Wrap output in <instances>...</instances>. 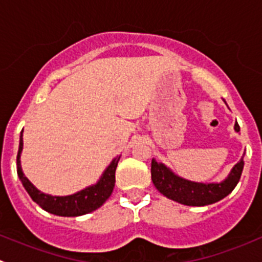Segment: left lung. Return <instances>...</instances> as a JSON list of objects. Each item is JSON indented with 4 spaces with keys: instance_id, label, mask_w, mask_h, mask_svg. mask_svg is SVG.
I'll return each instance as SVG.
<instances>
[{
    "instance_id": "obj_1",
    "label": "left lung",
    "mask_w": 262,
    "mask_h": 262,
    "mask_svg": "<svg viewBox=\"0 0 262 262\" xmlns=\"http://www.w3.org/2000/svg\"><path fill=\"white\" fill-rule=\"evenodd\" d=\"M236 132H239V125L234 124ZM244 157L238 163L232 168L231 173L224 181L219 184H202V182H192L173 175L163 163L156 162L152 160L150 166V175L156 189L165 195L166 198L175 202L181 203L184 205L191 207H204V205L213 204L226 198L232 190L236 187L241 179L242 170H244Z\"/></svg>"
}]
</instances>
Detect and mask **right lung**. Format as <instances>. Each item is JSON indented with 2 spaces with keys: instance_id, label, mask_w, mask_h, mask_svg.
<instances>
[{
  "instance_id": "add662e5",
  "label": "right lung",
  "mask_w": 262,
  "mask_h": 262,
  "mask_svg": "<svg viewBox=\"0 0 262 262\" xmlns=\"http://www.w3.org/2000/svg\"><path fill=\"white\" fill-rule=\"evenodd\" d=\"M23 150V133L20 136V144H18V152L16 157L17 175L23 182L24 187L30 195L31 199L36 203L40 208L47 212L62 216H78L83 214L91 213L101 207L109 196L112 195L115 186V170L118 166L119 158H114L110 163L109 167L105 170L104 175L101 176L96 185L81 190L73 195L68 196H52V195L43 194L39 191L23 173L20 165V153Z\"/></svg>"
}]
</instances>
